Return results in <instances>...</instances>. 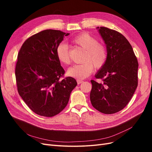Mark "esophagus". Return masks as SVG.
<instances>
[{"instance_id": "esophagus-1", "label": "esophagus", "mask_w": 152, "mask_h": 152, "mask_svg": "<svg viewBox=\"0 0 152 152\" xmlns=\"http://www.w3.org/2000/svg\"><path fill=\"white\" fill-rule=\"evenodd\" d=\"M77 84H80L82 83V82H83L84 81H83V80H77Z\"/></svg>"}]
</instances>
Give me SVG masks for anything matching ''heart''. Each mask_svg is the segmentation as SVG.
Here are the masks:
<instances>
[{"mask_svg":"<svg viewBox=\"0 0 152 152\" xmlns=\"http://www.w3.org/2000/svg\"><path fill=\"white\" fill-rule=\"evenodd\" d=\"M72 42L85 50L82 60L84 62L76 64L68 68L67 74L78 79H83L91 75L94 66L96 69L102 68L107 61V50L105 46L98 43V40L89 34L82 33L72 39ZM56 56L59 61L63 64L70 62L68 45L61 42L56 48Z\"/></svg>","mask_w":152,"mask_h":152,"instance_id":"heart-1","label":"heart"}]
</instances>
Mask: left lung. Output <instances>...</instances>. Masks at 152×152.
<instances>
[{
    "instance_id": "1",
    "label": "left lung",
    "mask_w": 152,
    "mask_h": 152,
    "mask_svg": "<svg viewBox=\"0 0 152 152\" xmlns=\"http://www.w3.org/2000/svg\"><path fill=\"white\" fill-rule=\"evenodd\" d=\"M106 44L107 59L95 75L103 80H91L90 99L93 107L105 114H113L125 108L137 86L138 62L127 39L119 32L97 27Z\"/></svg>"
}]
</instances>
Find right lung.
<instances>
[{
	"label": "right lung",
	"mask_w": 152,
	"mask_h": 152,
	"mask_svg": "<svg viewBox=\"0 0 152 152\" xmlns=\"http://www.w3.org/2000/svg\"><path fill=\"white\" fill-rule=\"evenodd\" d=\"M66 34L45 30L26 39L18 54L15 75L18 93L28 107L41 116L51 117L67 105L77 85L65 73L56 56V48Z\"/></svg>",
	"instance_id": "right-lung-1"
}]
</instances>
